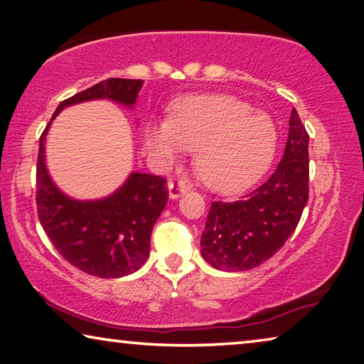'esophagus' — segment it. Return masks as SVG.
Returning <instances> with one entry per match:
<instances>
[{
  "instance_id": "esophagus-1",
  "label": "esophagus",
  "mask_w": 364,
  "mask_h": 364,
  "mask_svg": "<svg viewBox=\"0 0 364 364\" xmlns=\"http://www.w3.org/2000/svg\"><path fill=\"white\" fill-rule=\"evenodd\" d=\"M168 188H169V196H171L172 200L181 198V196H182L183 193H186V187H183L181 182L171 181V182L168 183Z\"/></svg>"
}]
</instances>
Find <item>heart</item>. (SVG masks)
I'll use <instances>...</instances> for the list:
<instances>
[{"instance_id":"1","label":"heart","mask_w":364,"mask_h":364,"mask_svg":"<svg viewBox=\"0 0 364 364\" xmlns=\"http://www.w3.org/2000/svg\"><path fill=\"white\" fill-rule=\"evenodd\" d=\"M146 145L164 159L195 150L193 166L206 186L232 193L250 187L269 168L277 127L269 114L235 95H190L172 105L168 123L150 127Z\"/></svg>"}]
</instances>
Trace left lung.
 <instances>
[{"label":"left lung","mask_w":364,"mask_h":364,"mask_svg":"<svg viewBox=\"0 0 364 364\" xmlns=\"http://www.w3.org/2000/svg\"><path fill=\"white\" fill-rule=\"evenodd\" d=\"M309 132L294 110L284 155L262 186L237 201H214L201 235V256L214 269L245 272L282 250L309 201Z\"/></svg>","instance_id":"obj_1"}]
</instances>
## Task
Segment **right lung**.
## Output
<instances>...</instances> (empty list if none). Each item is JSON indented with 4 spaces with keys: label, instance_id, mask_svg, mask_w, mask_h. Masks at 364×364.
Segmentation results:
<instances>
[{
    "label": "right lung",
    "instance_id": "1",
    "mask_svg": "<svg viewBox=\"0 0 364 364\" xmlns=\"http://www.w3.org/2000/svg\"><path fill=\"white\" fill-rule=\"evenodd\" d=\"M142 80L108 78L75 94L57 107L85 100L110 99L136 104ZM49 121V124H50ZM40 137L36 163V209L41 227L60 256L76 269L99 278H119L140 269L150 254L153 225L168 203L166 178L132 172L124 186L108 198L76 201L63 195L44 164V139Z\"/></svg>",
    "mask_w": 364,
    "mask_h": 364
}]
</instances>
